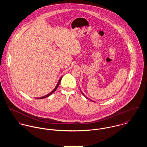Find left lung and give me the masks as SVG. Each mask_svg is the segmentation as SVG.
Masks as SVG:
<instances>
[{
  "mask_svg": "<svg viewBox=\"0 0 147 147\" xmlns=\"http://www.w3.org/2000/svg\"><path fill=\"white\" fill-rule=\"evenodd\" d=\"M81 92H82V95H83V96H84V97H85V98H87V99H88V98H87V97H86V96H85V95H84V94H83V92H82V91H81ZM89 100H91V101H92V100H91V99H89Z\"/></svg>",
  "mask_w": 147,
  "mask_h": 147,
  "instance_id": "1",
  "label": "left lung"
}]
</instances>
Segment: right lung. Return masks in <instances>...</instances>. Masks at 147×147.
<instances>
[{
  "instance_id": "right-lung-1",
  "label": "right lung",
  "mask_w": 147,
  "mask_h": 147,
  "mask_svg": "<svg viewBox=\"0 0 147 147\" xmlns=\"http://www.w3.org/2000/svg\"><path fill=\"white\" fill-rule=\"evenodd\" d=\"M62 78H63V77H61L60 78V80H59V81H58V83H57V85L56 86V87H55V88L53 90V91H52L49 94H48L47 95H45V96H42V97H40V98H38V99H41V98H47V97H49V96H50L51 95H52L56 90H57V87H59V84H60V82H61V79H62Z\"/></svg>"
}]
</instances>
